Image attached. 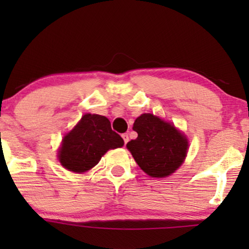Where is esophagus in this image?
<instances>
[{
    "instance_id": "obj_1",
    "label": "esophagus",
    "mask_w": 249,
    "mask_h": 249,
    "mask_svg": "<svg viewBox=\"0 0 249 249\" xmlns=\"http://www.w3.org/2000/svg\"><path fill=\"white\" fill-rule=\"evenodd\" d=\"M122 137H123V139H124V144L126 145L127 142H128V134L127 133H123Z\"/></svg>"
}]
</instances>
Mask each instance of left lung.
<instances>
[{
	"mask_svg": "<svg viewBox=\"0 0 249 249\" xmlns=\"http://www.w3.org/2000/svg\"><path fill=\"white\" fill-rule=\"evenodd\" d=\"M133 130L138 137L126 147L139 167L153 178L170 176L184 161L188 142L170 123L152 113H144L134 121Z\"/></svg>",
	"mask_w": 249,
	"mask_h": 249,
	"instance_id": "1",
	"label": "left lung"
}]
</instances>
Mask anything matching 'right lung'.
<instances>
[{
    "instance_id": "obj_1",
    "label": "right lung",
    "mask_w": 249,
    "mask_h": 249,
    "mask_svg": "<svg viewBox=\"0 0 249 249\" xmlns=\"http://www.w3.org/2000/svg\"><path fill=\"white\" fill-rule=\"evenodd\" d=\"M124 141L111 128L107 117L87 113L64 137L58 158L65 168L82 173L96 166L111 148L122 147Z\"/></svg>"
}]
</instances>
